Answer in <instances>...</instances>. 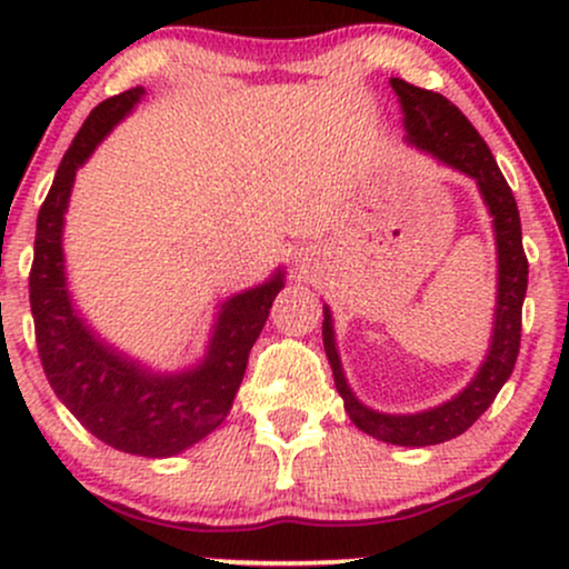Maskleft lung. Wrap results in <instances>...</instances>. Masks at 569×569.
<instances>
[{
	"label": "left lung",
	"mask_w": 569,
	"mask_h": 569,
	"mask_svg": "<svg viewBox=\"0 0 569 569\" xmlns=\"http://www.w3.org/2000/svg\"><path fill=\"white\" fill-rule=\"evenodd\" d=\"M390 88L396 90L398 103H401L403 130H407L403 141L439 160L441 166L455 168V171L473 179L489 217H492L495 253H498V291H495L489 345L485 361L479 363L471 382L460 393L436 403V407L407 411V415L371 409L352 393L337 350L335 318H331L329 305H323V348L352 426L369 433L371 439L396 443V447H433V443H443L466 433L485 415L511 377L521 339L527 257L525 248H521V221L511 187L506 184L492 152L471 122L466 120V114L441 93L415 88L398 77H390Z\"/></svg>",
	"instance_id": "1"
}]
</instances>
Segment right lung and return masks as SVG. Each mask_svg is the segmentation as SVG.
<instances>
[{
    "mask_svg": "<svg viewBox=\"0 0 569 569\" xmlns=\"http://www.w3.org/2000/svg\"><path fill=\"white\" fill-rule=\"evenodd\" d=\"M130 88L90 112L71 141L37 217L29 297L37 348L50 388L96 439L139 457H173L211 436L230 415L248 352L270 316L286 270L217 305L206 352L184 369L162 371L120 350L90 326L74 302L63 253V224L77 171L141 103Z\"/></svg>",
    "mask_w": 569,
    "mask_h": 569,
    "instance_id": "obj_1",
    "label": "right lung"
}]
</instances>
